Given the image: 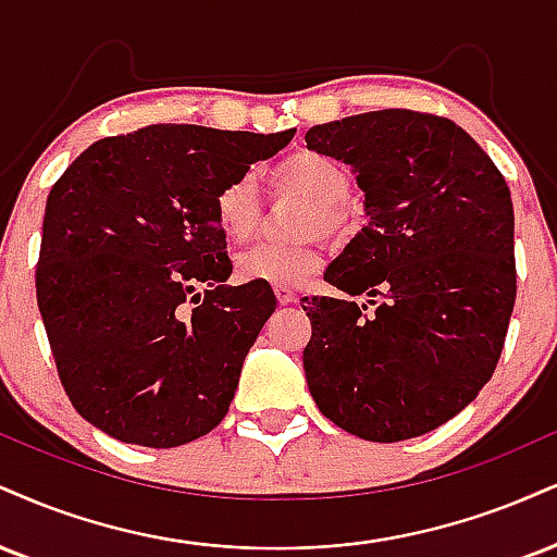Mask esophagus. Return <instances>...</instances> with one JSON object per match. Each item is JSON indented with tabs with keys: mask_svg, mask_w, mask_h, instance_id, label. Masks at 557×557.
<instances>
[{
	"mask_svg": "<svg viewBox=\"0 0 557 557\" xmlns=\"http://www.w3.org/2000/svg\"><path fill=\"white\" fill-rule=\"evenodd\" d=\"M274 296H277V304L280 306H287V304H296V290H293L290 285H277L274 287Z\"/></svg>",
	"mask_w": 557,
	"mask_h": 557,
	"instance_id": "34e87169",
	"label": "esophagus"
}]
</instances>
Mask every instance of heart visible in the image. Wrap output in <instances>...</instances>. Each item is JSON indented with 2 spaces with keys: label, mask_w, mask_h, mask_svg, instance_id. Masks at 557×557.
I'll return each instance as SVG.
<instances>
[{
  "label": "heart",
  "mask_w": 557,
  "mask_h": 557,
  "mask_svg": "<svg viewBox=\"0 0 557 557\" xmlns=\"http://www.w3.org/2000/svg\"><path fill=\"white\" fill-rule=\"evenodd\" d=\"M270 184L277 194L311 202L306 233L339 236L350 225L345 199L352 194L350 171L337 158L317 150H296L272 165ZM264 205L251 178H233L214 197V223L233 244H246L259 233ZM321 267V253L311 244H259L240 253L238 274L249 283L296 285Z\"/></svg>",
  "instance_id": "obj_1"
}]
</instances>
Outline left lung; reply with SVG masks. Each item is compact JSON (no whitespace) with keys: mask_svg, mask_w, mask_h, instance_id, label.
Masks as SVG:
<instances>
[{"mask_svg":"<svg viewBox=\"0 0 557 557\" xmlns=\"http://www.w3.org/2000/svg\"><path fill=\"white\" fill-rule=\"evenodd\" d=\"M306 145L352 165L371 218L324 272L350 298H306L311 397L366 441L423 435L478 397L504 352L511 191L470 134L433 113H358L311 126Z\"/></svg>","mask_w":557,"mask_h":557,"instance_id":"obj_1","label":"left lung"}]
</instances>
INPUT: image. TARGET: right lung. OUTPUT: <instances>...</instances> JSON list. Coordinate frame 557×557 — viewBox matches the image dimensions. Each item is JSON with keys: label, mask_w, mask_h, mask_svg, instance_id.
<instances>
[{"label": "right lung", "mask_w": 557, "mask_h": 557, "mask_svg": "<svg viewBox=\"0 0 557 557\" xmlns=\"http://www.w3.org/2000/svg\"><path fill=\"white\" fill-rule=\"evenodd\" d=\"M293 134L152 124L98 139L51 186L36 298L87 423L173 448L225 418L277 298L267 283L223 285L233 264L214 197Z\"/></svg>", "instance_id": "right-lung-1"}]
</instances>
